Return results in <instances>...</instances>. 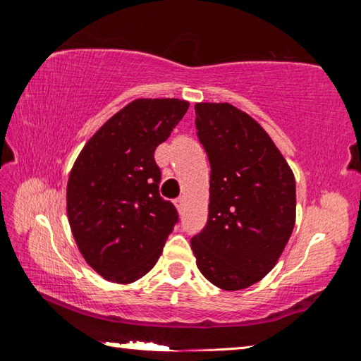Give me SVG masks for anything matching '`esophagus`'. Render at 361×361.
Wrapping results in <instances>:
<instances>
[{"label": "esophagus", "mask_w": 361, "mask_h": 361, "mask_svg": "<svg viewBox=\"0 0 361 361\" xmlns=\"http://www.w3.org/2000/svg\"><path fill=\"white\" fill-rule=\"evenodd\" d=\"M173 204H175L176 209H178V212H181L183 207H185V204H186V199L183 197V195H180V197H176V199L173 200Z\"/></svg>", "instance_id": "34e87169"}]
</instances>
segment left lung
<instances>
[{
	"mask_svg": "<svg viewBox=\"0 0 361 361\" xmlns=\"http://www.w3.org/2000/svg\"><path fill=\"white\" fill-rule=\"evenodd\" d=\"M195 129L210 162L205 228L191 239L202 276L247 288L276 266L295 228L296 183L266 130L229 103H197Z\"/></svg>",
	"mask_w": 361,
	"mask_h": 361,
	"instance_id": "8db88e82",
	"label": "left lung"
}]
</instances>
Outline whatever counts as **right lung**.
<instances>
[{"label":"right lung","mask_w":361,"mask_h":361,"mask_svg":"<svg viewBox=\"0 0 361 361\" xmlns=\"http://www.w3.org/2000/svg\"><path fill=\"white\" fill-rule=\"evenodd\" d=\"M189 103L138 99L103 124L79 152L66 186L73 237L103 279L132 283L148 274L173 226L175 205L161 197L154 151Z\"/></svg>","instance_id":"add662e5"}]
</instances>
